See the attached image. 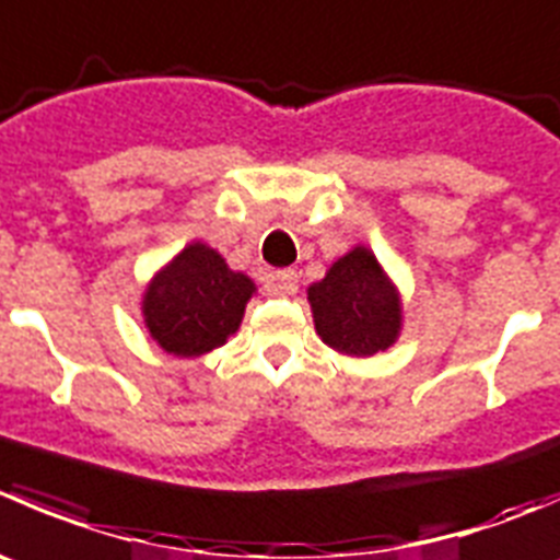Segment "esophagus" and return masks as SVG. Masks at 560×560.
Instances as JSON below:
<instances>
[{
    "mask_svg": "<svg viewBox=\"0 0 560 560\" xmlns=\"http://www.w3.org/2000/svg\"><path fill=\"white\" fill-rule=\"evenodd\" d=\"M273 292H276V295H295V292H298V270H292V268L279 270V273L273 276Z\"/></svg>",
    "mask_w": 560,
    "mask_h": 560,
    "instance_id": "esophagus-1",
    "label": "esophagus"
}]
</instances>
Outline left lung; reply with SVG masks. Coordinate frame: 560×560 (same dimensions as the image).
<instances>
[{
	"label": "left lung",
	"instance_id": "1",
	"mask_svg": "<svg viewBox=\"0 0 560 560\" xmlns=\"http://www.w3.org/2000/svg\"><path fill=\"white\" fill-rule=\"evenodd\" d=\"M308 301L317 334L347 355H374L399 334V298L366 248H352L308 287Z\"/></svg>",
	"mask_w": 560,
	"mask_h": 560
}]
</instances>
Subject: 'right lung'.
Returning a JSON list of instances; mask_svg holds the SVG:
<instances>
[{
    "label": "right lung",
    "instance_id": "obj_1",
    "mask_svg": "<svg viewBox=\"0 0 560 560\" xmlns=\"http://www.w3.org/2000/svg\"><path fill=\"white\" fill-rule=\"evenodd\" d=\"M252 292L248 276L226 268L205 243H194L155 276L144 295V319L166 352L202 355L235 334Z\"/></svg>",
    "mask_w": 560,
    "mask_h": 560
}]
</instances>
